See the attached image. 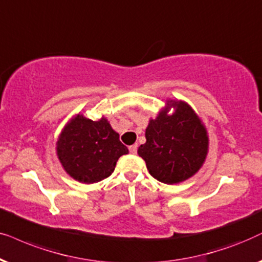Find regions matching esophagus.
<instances>
[{"label":"esophagus","instance_id":"34e87169","mask_svg":"<svg viewBox=\"0 0 262 262\" xmlns=\"http://www.w3.org/2000/svg\"><path fill=\"white\" fill-rule=\"evenodd\" d=\"M129 152L133 153V155H135V153L138 152V145H132V146H129Z\"/></svg>","mask_w":262,"mask_h":262}]
</instances>
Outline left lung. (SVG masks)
Returning a JSON list of instances; mask_svg holds the SVG:
<instances>
[{
	"label": "left lung",
	"instance_id": "left-lung-1",
	"mask_svg": "<svg viewBox=\"0 0 262 262\" xmlns=\"http://www.w3.org/2000/svg\"><path fill=\"white\" fill-rule=\"evenodd\" d=\"M166 109L146 128V142L138 149L148 172L166 184L180 183L198 172L206 159V128L184 102L167 100ZM172 107L174 113L167 115Z\"/></svg>",
	"mask_w": 262,
	"mask_h": 262
}]
</instances>
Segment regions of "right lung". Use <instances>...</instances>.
Wrapping results in <instances>:
<instances>
[{"instance_id": "add662e5", "label": "right lung", "mask_w": 262, "mask_h": 262, "mask_svg": "<svg viewBox=\"0 0 262 262\" xmlns=\"http://www.w3.org/2000/svg\"><path fill=\"white\" fill-rule=\"evenodd\" d=\"M128 148L106 118L92 121L76 115L66 125L57 141V156L64 170L82 183H96L114 172Z\"/></svg>"}]
</instances>
